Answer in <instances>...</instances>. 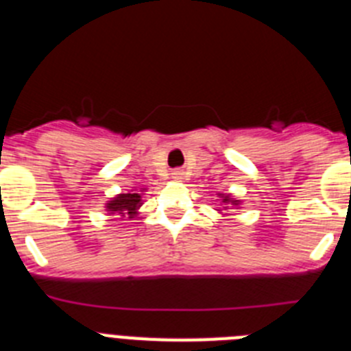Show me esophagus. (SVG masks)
I'll return each mask as SVG.
<instances>
[{
	"label": "esophagus",
	"instance_id": "34e87169",
	"mask_svg": "<svg viewBox=\"0 0 351 351\" xmlns=\"http://www.w3.org/2000/svg\"><path fill=\"white\" fill-rule=\"evenodd\" d=\"M172 178H173V179H181V178H182V172H181V170H173V172H172Z\"/></svg>",
	"mask_w": 351,
	"mask_h": 351
}]
</instances>
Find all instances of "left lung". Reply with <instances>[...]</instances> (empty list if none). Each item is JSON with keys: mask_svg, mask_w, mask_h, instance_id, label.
Segmentation results:
<instances>
[{"mask_svg": "<svg viewBox=\"0 0 351 351\" xmlns=\"http://www.w3.org/2000/svg\"><path fill=\"white\" fill-rule=\"evenodd\" d=\"M223 202H232V204H237V200H230V198H228V197H225V198H223Z\"/></svg>", "mask_w": 351, "mask_h": 351, "instance_id": "1", "label": "left lung"}]
</instances>
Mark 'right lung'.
<instances>
[{
	"mask_svg": "<svg viewBox=\"0 0 351 351\" xmlns=\"http://www.w3.org/2000/svg\"><path fill=\"white\" fill-rule=\"evenodd\" d=\"M141 207V195L138 193H121L114 200L107 204V209L112 213H119L121 216L133 218L137 214V209Z\"/></svg>",
	"mask_w": 351,
	"mask_h": 351,
	"instance_id": "add662e5",
	"label": "right lung"
}]
</instances>
